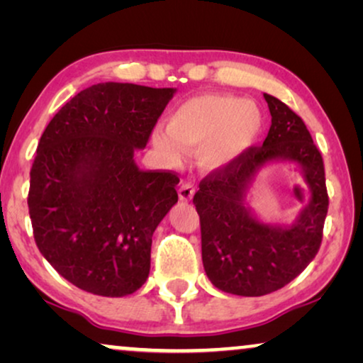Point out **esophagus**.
Returning <instances> with one entry per match:
<instances>
[{"label":"esophagus","instance_id":"1","mask_svg":"<svg viewBox=\"0 0 363 363\" xmlns=\"http://www.w3.org/2000/svg\"><path fill=\"white\" fill-rule=\"evenodd\" d=\"M193 195H195V186L191 183H183V185L178 188V196H180L182 201H190Z\"/></svg>","mask_w":363,"mask_h":363}]
</instances>
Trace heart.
<instances>
[{
    "mask_svg": "<svg viewBox=\"0 0 363 363\" xmlns=\"http://www.w3.org/2000/svg\"><path fill=\"white\" fill-rule=\"evenodd\" d=\"M167 132H153V145L168 162L180 163L185 148H201L208 170L236 165L262 130V113L255 102L225 94H201L180 104L170 113Z\"/></svg>",
    "mask_w": 363,
    "mask_h": 363,
    "instance_id": "b5f03b06",
    "label": "heart"
}]
</instances>
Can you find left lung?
<instances>
[{
	"mask_svg": "<svg viewBox=\"0 0 363 363\" xmlns=\"http://www.w3.org/2000/svg\"><path fill=\"white\" fill-rule=\"evenodd\" d=\"M271 128L236 165L216 170L193 196L201 223L203 267L211 284L245 297L266 296L301 274L320 247L329 208L324 162L302 118L264 94ZM289 162L301 173L310 198L291 223L264 222L247 203L264 167Z\"/></svg>",
	"mask_w": 363,
	"mask_h": 363,
	"instance_id": "left-lung-1",
	"label": "left lung"
}]
</instances>
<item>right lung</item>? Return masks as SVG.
Instances as JSON below:
<instances>
[{"instance_id": "obj_1", "label": "right lung", "mask_w": 363, "mask_h": 363, "mask_svg": "<svg viewBox=\"0 0 363 363\" xmlns=\"http://www.w3.org/2000/svg\"><path fill=\"white\" fill-rule=\"evenodd\" d=\"M177 89L101 82L49 122L28 206L46 261L79 289L123 297L145 284L152 236L177 205L178 177L137 165Z\"/></svg>"}]
</instances>
